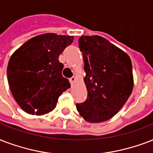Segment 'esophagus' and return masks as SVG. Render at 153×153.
<instances>
[{
  "instance_id": "obj_1",
  "label": "esophagus",
  "mask_w": 153,
  "mask_h": 153,
  "mask_svg": "<svg viewBox=\"0 0 153 153\" xmlns=\"http://www.w3.org/2000/svg\"><path fill=\"white\" fill-rule=\"evenodd\" d=\"M75 80H76L75 76H73V77H71L70 79H69V81H70L71 84H73V83L75 82Z\"/></svg>"
}]
</instances>
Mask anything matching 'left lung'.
<instances>
[{
	"instance_id": "1",
	"label": "left lung",
	"mask_w": 153,
	"mask_h": 153,
	"mask_svg": "<svg viewBox=\"0 0 153 153\" xmlns=\"http://www.w3.org/2000/svg\"><path fill=\"white\" fill-rule=\"evenodd\" d=\"M79 48L83 53L88 97L76 109L88 122L100 123L114 117L131 95L133 76L128 54L100 36H82Z\"/></svg>"
}]
</instances>
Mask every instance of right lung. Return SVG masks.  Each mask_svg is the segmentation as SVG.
<instances>
[{
    "mask_svg": "<svg viewBox=\"0 0 153 153\" xmlns=\"http://www.w3.org/2000/svg\"><path fill=\"white\" fill-rule=\"evenodd\" d=\"M73 36L55 33L33 37L13 53L7 67L9 88L19 106L28 114L48 113L70 88L62 76L59 56L73 43Z\"/></svg>",
    "mask_w": 153,
    "mask_h": 153,
    "instance_id": "add662e5",
    "label": "right lung"
}]
</instances>
